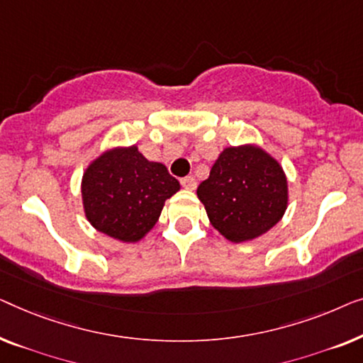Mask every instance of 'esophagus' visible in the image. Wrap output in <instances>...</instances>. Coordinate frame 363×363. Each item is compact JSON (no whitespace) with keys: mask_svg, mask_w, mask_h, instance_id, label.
<instances>
[{"mask_svg":"<svg viewBox=\"0 0 363 363\" xmlns=\"http://www.w3.org/2000/svg\"><path fill=\"white\" fill-rule=\"evenodd\" d=\"M181 186L184 189H187V191H194V189L197 187V181L194 179L192 176H186V177H182V179H181Z\"/></svg>","mask_w":363,"mask_h":363,"instance_id":"1","label":"esophagus"}]
</instances>
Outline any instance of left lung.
I'll return each instance as SVG.
<instances>
[{"label":"left lung","mask_w":363,"mask_h":363,"mask_svg":"<svg viewBox=\"0 0 363 363\" xmlns=\"http://www.w3.org/2000/svg\"><path fill=\"white\" fill-rule=\"evenodd\" d=\"M208 220L230 242H247L281 220L288 182L277 160L257 146L227 147L197 187Z\"/></svg>","instance_id":"8db88e82"}]
</instances>
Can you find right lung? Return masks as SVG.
Instances as JSON below:
<instances>
[{
	"label": "right lung",
	"instance_id": "obj_1",
	"mask_svg": "<svg viewBox=\"0 0 363 363\" xmlns=\"http://www.w3.org/2000/svg\"><path fill=\"white\" fill-rule=\"evenodd\" d=\"M179 182L161 162L147 161L136 146L115 147L86 167L82 179L85 216L96 230L121 242H138L155 227L166 199Z\"/></svg>",
	"mask_w": 363,
	"mask_h": 363
}]
</instances>
